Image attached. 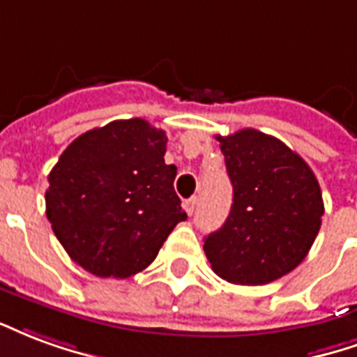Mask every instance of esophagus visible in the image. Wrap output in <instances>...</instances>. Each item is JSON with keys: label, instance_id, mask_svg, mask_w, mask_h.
<instances>
[{"label": "esophagus", "instance_id": "34e87169", "mask_svg": "<svg viewBox=\"0 0 357 357\" xmlns=\"http://www.w3.org/2000/svg\"><path fill=\"white\" fill-rule=\"evenodd\" d=\"M196 204H197L196 197H190V199H186V202H184V209H186V213H188V215H192V213H194V209H196Z\"/></svg>", "mask_w": 357, "mask_h": 357}]
</instances>
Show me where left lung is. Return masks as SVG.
I'll return each instance as SVG.
<instances>
[{
	"label": "left lung",
	"mask_w": 357,
	"mask_h": 357,
	"mask_svg": "<svg viewBox=\"0 0 357 357\" xmlns=\"http://www.w3.org/2000/svg\"><path fill=\"white\" fill-rule=\"evenodd\" d=\"M234 204L205 238L213 272L238 285H264L295 270L316 239L324 199L314 171L282 140L257 129L220 137Z\"/></svg>",
	"instance_id": "8db88e82"
}]
</instances>
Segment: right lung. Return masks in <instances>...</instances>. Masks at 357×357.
<instances>
[{
	"mask_svg": "<svg viewBox=\"0 0 357 357\" xmlns=\"http://www.w3.org/2000/svg\"><path fill=\"white\" fill-rule=\"evenodd\" d=\"M165 131L118 119L83 132L49 173L47 218L70 259L98 278H129L152 264L186 220L163 155Z\"/></svg>",
	"mask_w": 357,
	"mask_h": 357,
	"instance_id": "obj_1",
	"label": "right lung"
}]
</instances>
